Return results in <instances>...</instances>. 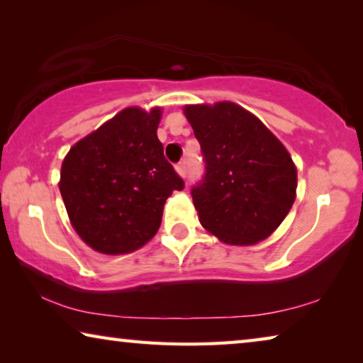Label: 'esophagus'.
<instances>
[{
	"instance_id": "34e87169",
	"label": "esophagus",
	"mask_w": 363,
	"mask_h": 363,
	"mask_svg": "<svg viewBox=\"0 0 363 363\" xmlns=\"http://www.w3.org/2000/svg\"><path fill=\"white\" fill-rule=\"evenodd\" d=\"M176 173L179 174L181 177H186V174H187V169H186V163H179L176 167Z\"/></svg>"
}]
</instances>
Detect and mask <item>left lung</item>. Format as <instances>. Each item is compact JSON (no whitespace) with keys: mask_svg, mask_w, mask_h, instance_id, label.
Instances as JSON below:
<instances>
[{"mask_svg":"<svg viewBox=\"0 0 363 363\" xmlns=\"http://www.w3.org/2000/svg\"><path fill=\"white\" fill-rule=\"evenodd\" d=\"M205 157L206 174L192 189L203 229L237 247L266 240L296 199L298 171L279 138L238 104L184 106Z\"/></svg>","mask_w":363,"mask_h":363,"instance_id":"obj_1","label":"left lung"}]
</instances>
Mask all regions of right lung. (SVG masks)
<instances>
[{"mask_svg":"<svg viewBox=\"0 0 363 363\" xmlns=\"http://www.w3.org/2000/svg\"><path fill=\"white\" fill-rule=\"evenodd\" d=\"M162 107H126L79 139L59 190L79 238L102 255L133 253L155 237L163 208L184 182L163 155Z\"/></svg>","mask_w":363,"mask_h":363,"instance_id":"add662e5","label":"right lung"}]
</instances>
